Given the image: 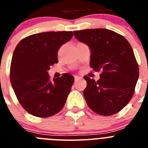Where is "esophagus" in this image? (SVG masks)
I'll return each instance as SVG.
<instances>
[{
	"instance_id": "34e87169",
	"label": "esophagus",
	"mask_w": 148,
	"mask_h": 148,
	"mask_svg": "<svg viewBox=\"0 0 148 148\" xmlns=\"http://www.w3.org/2000/svg\"><path fill=\"white\" fill-rule=\"evenodd\" d=\"M82 79V77L78 76V75H75V81H78Z\"/></svg>"
}]
</instances>
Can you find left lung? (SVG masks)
Wrapping results in <instances>:
<instances>
[{"instance_id":"left-lung-1","label":"left lung","mask_w":148,"mask_h":148,"mask_svg":"<svg viewBox=\"0 0 148 148\" xmlns=\"http://www.w3.org/2000/svg\"><path fill=\"white\" fill-rule=\"evenodd\" d=\"M74 36L90 47V66L101 72L97 82L84 77L87 105L101 116L116 114L132 99L139 75L131 46L124 36L107 29L78 30Z\"/></svg>"}]
</instances>
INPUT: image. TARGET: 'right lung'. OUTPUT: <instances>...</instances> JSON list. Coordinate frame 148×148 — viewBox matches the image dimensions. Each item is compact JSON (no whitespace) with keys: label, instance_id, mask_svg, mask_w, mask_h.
Returning <instances> with one entry per match:
<instances>
[{"label":"right lung","instance_id":"add662e5","mask_svg":"<svg viewBox=\"0 0 148 148\" xmlns=\"http://www.w3.org/2000/svg\"><path fill=\"white\" fill-rule=\"evenodd\" d=\"M73 32L33 34L16 46L10 65V82L18 101L31 115L47 118L62 110L74 82L69 73L50 80L47 71L58 63V51Z\"/></svg>","mask_w":148,"mask_h":148}]
</instances>
